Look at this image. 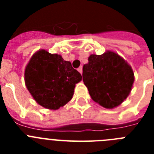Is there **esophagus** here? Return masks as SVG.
I'll return each mask as SVG.
<instances>
[{
    "label": "esophagus",
    "mask_w": 154,
    "mask_h": 154,
    "mask_svg": "<svg viewBox=\"0 0 154 154\" xmlns=\"http://www.w3.org/2000/svg\"><path fill=\"white\" fill-rule=\"evenodd\" d=\"M78 71L81 73V74H82V66H80V67L78 69Z\"/></svg>",
    "instance_id": "34e87169"
}]
</instances>
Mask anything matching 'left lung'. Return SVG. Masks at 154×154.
Masks as SVG:
<instances>
[{
	"label": "left lung",
	"instance_id": "1",
	"mask_svg": "<svg viewBox=\"0 0 154 154\" xmlns=\"http://www.w3.org/2000/svg\"><path fill=\"white\" fill-rule=\"evenodd\" d=\"M88 60L82 69V77L92 99L106 109L117 107L133 88L135 78L132 67L109 50L103 55H90Z\"/></svg>",
	"mask_w": 154,
	"mask_h": 154
}]
</instances>
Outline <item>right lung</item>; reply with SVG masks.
<instances>
[{"mask_svg":"<svg viewBox=\"0 0 154 154\" xmlns=\"http://www.w3.org/2000/svg\"><path fill=\"white\" fill-rule=\"evenodd\" d=\"M82 75L60 55L40 49L31 56L24 70V82L36 103L56 110L70 101Z\"/></svg>","mask_w":154,"mask_h":154,"instance_id":"add662e5","label":"right lung"}]
</instances>
